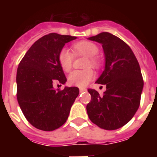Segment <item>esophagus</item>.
<instances>
[{
    "mask_svg": "<svg viewBox=\"0 0 157 157\" xmlns=\"http://www.w3.org/2000/svg\"><path fill=\"white\" fill-rule=\"evenodd\" d=\"M87 90H86V88H80V92H85V91H86Z\"/></svg>",
    "mask_w": 157,
    "mask_h": 157,
    "instance_id": "1",
    "label": "esophagus"
}]
</instances>
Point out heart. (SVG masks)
<instances>
[{"instance_id": "b5f03b06", "label": "heart", "mask_w": 157, "mask_h": 157, "mask_svg": "<svg viewBox=\"0 0 157 157\" xmlns=\"http://www.w3.org/2000/svg\"><path fill=\"white\" fill-rule=\"evenodd\" d=\"M74 55H83L88 57L86 63V67H93L98 68L100 65L99 59L96 55L98 54V45L88 40H81L75 43L72 45ZM59 65L62 70L65 72H69L72 68L74 56L73 54L67 48H63L59 53ZM94 77V73L92 69L86 68L85 70H76L72 71L68 76V83L71 86L85 87L90 82Z\"/></svg>"}]
</instances>
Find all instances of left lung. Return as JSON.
<instances>
[{
    "label": "left lung",
    "mask_w": 157,
    "mask_h": 157,
    "mask_svg": "<svg viewBox=\"0 0 157 157\" xmlns=\"http://www.w3.org/2000/svg\"><path fill=\"white\" fill-rule=\"evenodd\" d=\"M89 40L102 44L105 69L96 83L106 85L100 95L89 89L91 100L86 106L89 118L102 129L114 130L127 124L139 109L144 80L139 62L132 50L121 39L102 33Z\"/></svg>",
    "instance_id": "1"
}]
</instances>
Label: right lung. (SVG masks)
Wrapping results in <instances>:
<instances>
[{
  "instance_id": "right-lung-1",
  "label": "right lung",
  "mask_w": 157,
  "mask_h": 157,
  "mask_svg": "<svg viewBox=\"0 0 157 157\" xmlns=\"http://www.w3.org/2000/svg\"><path fill=\"white\" fill-rule=\"evenodd\" d=\"M75 39L57 33L44 36L31 46L18 64L17 99L26 119L36 129L52 131L62 126L78 96L77 87L60 90L53 86L67 81L58 56L64 45Z\"/></svg>"
}]
</instances>
